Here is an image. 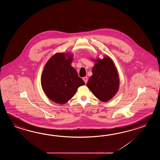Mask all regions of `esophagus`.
I'll return each mask as SVG.
<instances>
[{
	"instance_id": "obj_1",
	"label": "esophagus",
	"mask_w": 160,
	"mask_h": 160,
	"mask_svg": "<svg viewBox=\"0 0 160 160\" xmlns=\"http://www.w3.org/2000/svg\"><path fill=\"white\" fill-rule=\"evenodd\" d=\"M83 80L85 82V83H87V82L88 81V78L87 77H85L83 78Z\"/></svg>"
}]
</instances>
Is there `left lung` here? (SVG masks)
<instances>
[{
    "instance_id": "1",
    "label": "left lung",
    "mask_w": 160,
    "mask_h": 160,
    "mask_svg": "<svg viewBox=\"0 0 160 160\" xmlns=\"http://www.w3.org/2000/svg\"><path fill=\"white\" fill-rule=\"evenodd\" d=\"M92 75L87 86L95 97L102 102H108L116 95L119 89L118 73L112 59L109 57L94 60Z\"/></svg>"
}]
</instances>
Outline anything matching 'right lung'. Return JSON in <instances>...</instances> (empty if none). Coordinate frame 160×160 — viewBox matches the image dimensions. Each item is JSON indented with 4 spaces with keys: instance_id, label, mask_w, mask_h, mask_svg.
I'll list each match as a JSON object with an SVG mask.
<instances>
[{
    "instance_id": "right-lung-1",
    "label": "right lung",
    "mask_w": 160,
    "mask_h": 160,
    "mask_svg": "<svg viewBox=\"0 0 160 160\" xmlns=\"http://www.w3.org/2000/svg\"><path fill=\"white\" fill-rule=\"evenodd\" d=\"M72 55L56 53L44 66L41 83L44 93L52 101L65 104L85 82L72 66Z\"/></svg>"
}]
</instances>
